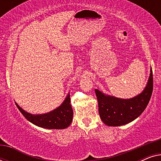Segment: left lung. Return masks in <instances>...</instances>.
<instances>
[{"label": "left lung", "mask_w": 161, "mask_h": 161, "mask_svg": "<svg viewBox=\"0 0 161 161\" xmlns=\"http://www.w3.org/2000/svg\"><path fill=\"white\" fill-rule=\"evenodd\" d=\"M153 89L152 67L146 87L132 98L122 99L95 89L100 119L108 126H122L133 122L143 113L148 105Z\"/></svg>", "instance_id": "left-lung-1"}]
</instances>
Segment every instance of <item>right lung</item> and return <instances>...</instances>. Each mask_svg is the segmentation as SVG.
Wrapping results in <instances>:
<instances>
[{"label":"right lung","instance_id":"add662e5","mask_svg":"<svg viewBox=\"0 0 161 161\" xmlns=\"http://www.w3.org/2000/svg\"><path fill=\"white\" fill-rule=\"evenodd\" d=\"M19 111L27 120L36 126L46 129H64L70 125L73 118V111L70 104V94H67L58 108L45 114H32L23 110L17 103Z\"/></svg>","mask_w":161,"mask_h":161}]
</instances>
